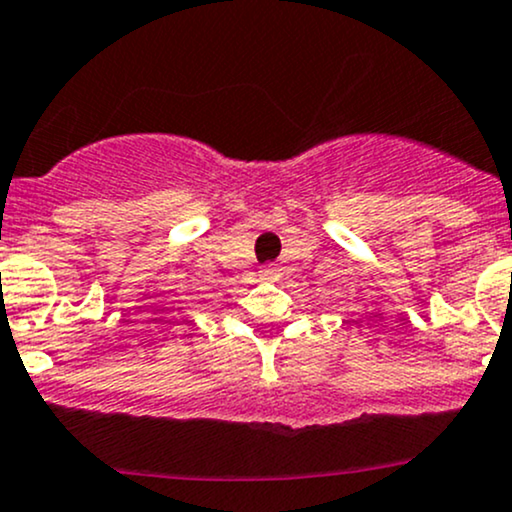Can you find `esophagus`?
Instances as JSON below:
<instances>
[{"label":"esophagus","instance_id":"34e87169","mask_svg":"<svg viewBox=\"0 0 512 512\" xmlns=\"http://www.w3.org/2000/svg\"><path fill=\"white\" fill-rule=\"evenodd\" d=\"M263 275H266V278H273V275H278V270H275L273 266H266L263 268Z\"/></svg>","mask_w":512,"mask_h":512}]
</instances>
